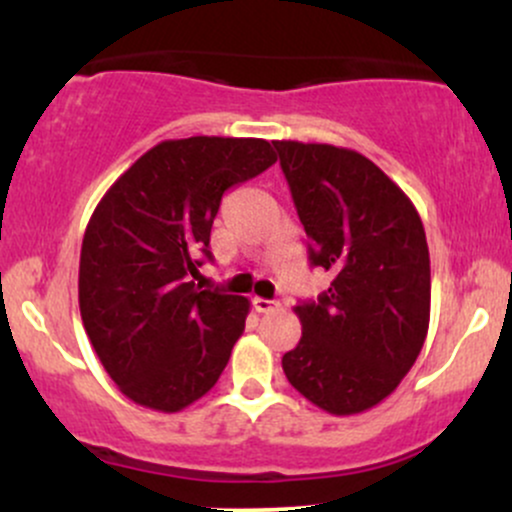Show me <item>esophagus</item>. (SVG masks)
<instances>
[{"label":"esophagus","instance_id":"esophagus-1","mask_svg":"<svg viewBox=\"0 0 512 512\" xmlns=\"http://www.w3.org/2000/svg\"><path fill=\"white\" fill-rule=\"evenodd\" d=\"M252 308L257 310V313H272L276 308V301H264V298H252Z\"/></svg>","mask_w":512,"mask_h":512}]
</instances>
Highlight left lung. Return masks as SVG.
<instances>
[{
    "label": "left lung",
    "mask_w": 512,
    "mask_h": 512,
    "mask_svg": "<svg viewBox=\"0 0 512 512\" xmlns=\"http://www.w3.org/2000/svg\"><path fill=\"white\" fill-rule=\"evenodd\" d=\"M310 262L332 272L317 303L293 308L303 334L286 378L334 416L373 409L397 390L426 342L431 260L424 223L370 158L332 144L274 142Z\"/></svg>",
    "instance_id": "8db88e82"
}]
</instances>
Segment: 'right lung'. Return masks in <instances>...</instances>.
Wrapping results in <instances>:
<instances>
[{
    "instance_id": "right-lung-1",
    "label": "right lung",
    "mask_w": 512,
    "mask_h": 512,
    "mask_svg": "<svg viewBox=\"0 0 512 512\" xmlns=\"http://www.w3.org/2000/svg\"><path fill=\"white\" fill-rule=\"evenodd\" d=\"M276 161L267 139H166L105 192L88 219L79 310L117 390L175 414L216 385L245 330L250 301L199 291L221 197Z\"/></svg>"
}]
</instances>
